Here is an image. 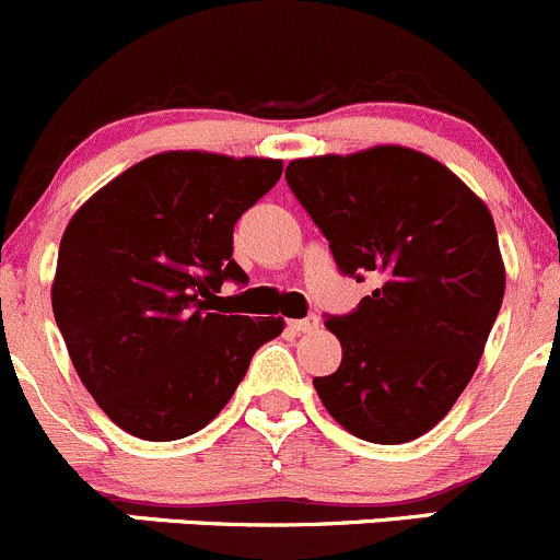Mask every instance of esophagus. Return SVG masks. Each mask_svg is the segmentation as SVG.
<instances>
[{
	"label": "esophagus",
	"instance_id": "obj_1",
	"mask_svg": "<svg viewBox=\"0 0 560 560\" xmlns=\"http://www.w3.org/2000/svg\"><path fill=\"white\" fill-rule=\"evenodd\" d=\"M290 327L295 332H314L319 327V316H306V319H292Z\"/></svg>",
	"mask_w": 560,
	"mask_h": 560
}]
</instances>
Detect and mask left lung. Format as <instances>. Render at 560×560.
Listing matches in <instances>:
<instances>
[{
  "label": "left lung",
  "mask_w": 560,
  "mask_h": 560,
  "mask_svg": "<svg viewBox=\"0 0 560 560\" xmlns=\"http://www.w3.org/2000/svg\"><path fill=\"white\" fill-rule=\"evenodd\" d=\"M287 184L338 268L376 279L358 312L325 322L343 358L316 376V395L365 442L422 436L471 382L504 301L488 206L450 167L406 145L292 160Z\"/></svg>",
  "instance_id": "obj_1"
}]
</instances>
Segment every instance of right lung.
<instances>
[{
	"instance_id": "add662e5",
	"label": "right lung",
	"mask_w": 560,
	"mask_h": 560,
	"mask_svg": "<svg viewBox=\"0 0 560 560\" xmlns=\"http://www.w3.org/2000/svg\"><path fill=\"white\" fill-rule=\"evenodd\" d=\"M281 160L165 151L94 191L67 224L50 303L100 409L145 442L206 428L281 316L219 314L233 228L281 178Z\"/></svg>"
}]
</instances>
